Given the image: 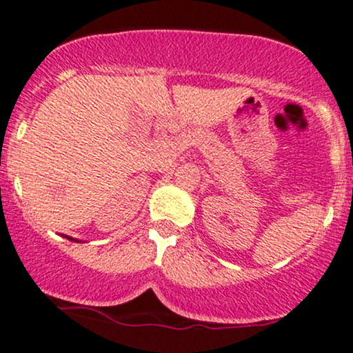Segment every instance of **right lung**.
<instances>
[{"label":"right lung","instance_id":"right-lung-1","mask_svg":"<svg viewBox=\"0 0 353 353\" xmlns=\"http://www.w3.org/2000/svg\"><path fill=\"white\" fill-rule=\"evenodd\" d=\"M68 237V236H66ZM68 239H70V241H72V237H68Z\"/></svg>","mask_w":353,"mask_h":353}]
</instances>
